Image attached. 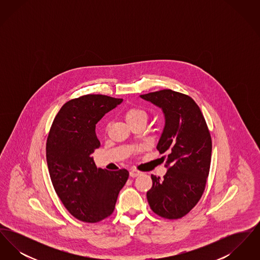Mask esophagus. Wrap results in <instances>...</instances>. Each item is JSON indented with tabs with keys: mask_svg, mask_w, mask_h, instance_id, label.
<instances>
[{
	"mask_svg": "<svg viewBox=\"0 0 260 260\" xmlns=\"http://www.w3.org/2000/svg\"><path fill=\"white\" fill-rule=\"evenodd\" d=\"M139 174H141V173H140L139 171H136V170H132V171L129 172V175H131L132 177H136V176H138Z\"/></svg>",
	"mask_w": 260,
	"mask_h": 260,
	"instance_id": "obj_1",
	"label": "esophagus"
}]
</instances>
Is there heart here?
Returning <instances> with one entry per match:
<instances>
[{
  "label": "heart",
  "instance_id": "1",
  "mask_svg": "<svg viewBox=\"0 0 260 260\" xmlns=\"http://www.w3.org/2000/svg\"><path fill=\"white\" fill-rule=\"evenodd\" d=\"M124 119L127 124L136 121H147V114L139 107H131L124 111Z\"/></svg>",
  "mask_w": 260,
  "mask_h": 260
}]
</instances>
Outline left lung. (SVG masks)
<instances>
[{"label": "left lung", "mask_w": 260, "mask_h": 260, "mask_svg": "<svg viewBox=\"0 0 260 260\" xmlns=\"http://www.w3.org/2000/svg\"><path fill=\"white\" fill-rule=\"evenodd\" d=\"M140 98L160 107L166 120L157 149L167 154L161 158L168 172L162 178L151 175L149 206L164 218H181L205 191L211 160L210 131L197 103L186 94L162 89Z\"/></svg>", "instance_id": "left-lung-1"}]
</instances>
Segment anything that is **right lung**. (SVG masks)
Here are the masks:
<instances>
[{
  "instance_id": "obj_1",
  "label": "right lung",
  "mask_w": 260,
  "mask_h": 260,
  "mask_svg": "<svg viewBox=\"0 0 260 260\" xmlns=\"http://www.w3.org/2000/svg\"><path fill=\"white\" fill-rule=\"evenodd\" d=\"M122 99L87 94L66 102L47 140V162L53 188L77 219L95 223L110 216L128 172L98 169L90 156L100 142L95 124Z\"/></svg>"
}]
</instances>
